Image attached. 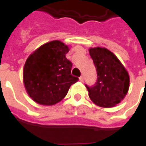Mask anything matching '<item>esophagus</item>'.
Masks as SVG:
<instances>
[{
  "mask_svg": "<svg viewBox=\"0 0 146 146\" xmlns=\"http://www.w3.org/2000/svg\"><path fill=\"white\" fill-rule=\"evenodd\" d=\"M80 80L81 81V82H84V76H80Z\"/></svg>",
  "mask_w": 146,
  "mask_h": 146,
  "instance_id": "obj_1",
  "label": "esophagus"
}]
</instances>
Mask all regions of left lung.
Wrapping results in <instances>:
<instances>
[{"mask_svg":"<svg viewBox=\"0 0 146 146\" xmlns=\"http://www.w3.org/2000/svg\"><path fill=\"white\" fill-rule=\"evenodd\" d=\"M89 53L97 71L96 83L92 87L85 85L89 97L98 106L113 107L128 92V73L116 55L106 48H90Z\"/></svg>","mask_w":146,"mask_h":146,"instance_id":"1","label":"left lung"}]
</instances>
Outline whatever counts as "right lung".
<instances>
[{
	"label": "right lung",
	"instance_id": "1",
	"mask_svg": "<svg viewBox=\"0 0 146 146\" xmlns=\"http://www.w3.org/2000/svg\"><path fill=\"white\" fill-rule=\"evenodd\" d=\"M69 51L62 42L53 40L40 46L27 58L24 85L38 104H56L65 98L70 86L78 81V77L71 75L73 64L66 57Z\"/></svg>",
	"mask_w": 146,
	"mask_h": 146
}]
</instances>
